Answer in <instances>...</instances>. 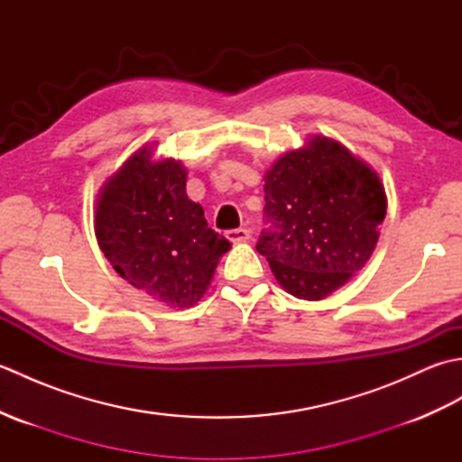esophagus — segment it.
<instances>
[{
	"mask_svg": "<svg viewBox=\"0 0 462 462\" xmlns=\"http://www.w3.org/2000/svg\"><path fill=\"white\" fill-rule=\"evenodd\" d=\"M226 238H228L232 244H240L250 240V230L246 228H236V230H228L226 232Z\"/></svg>",
	"mask_w": 462,
	"mask_h": 462,
	"instance_id": "esophagus-1",
	"label": "esophagus"
}]
</instances>
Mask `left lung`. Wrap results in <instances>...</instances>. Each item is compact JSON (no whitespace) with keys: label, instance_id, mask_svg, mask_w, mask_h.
Masks as SVG:
<instances>
[{"label":"left lung","instance_id":"obj_1","mask_svg":"<svg viewBox=\"0 0 462 462\" xmlns=\"http://www.w3.org/2000/svg\"><path fill=\"white\" fill-rule=\"evenodd\" d=\"M263 192L272 226L256 250L293 298L319 301L365 266L387 194L379 174L339 141L310 134L273 161Z\"/></svg>","mask_w":462,"mask_h":462}]
</instances>
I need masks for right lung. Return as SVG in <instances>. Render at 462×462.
<instances>
[{"mask_svg": "<svg viewBox=\"0 0 462 462\" xmlns=\"http://www.w3.org/2000/svg\"><path fill=\"white\" fill-rule=\"evenodd\" d=\"M143 144L101 186L95 236L121 278L164 306L184 310L210 288L230 242L208 228L186 194V169Z\"/></svg>", "mask_w": 462, "mask_h": 462, "instance_id": "1", "label": "right lung"}]
</instances>
